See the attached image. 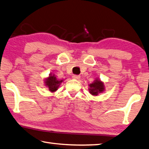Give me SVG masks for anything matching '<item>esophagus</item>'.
<instances>
[{
  "instance_id": "esophagus-1",
  "label": "esophagus",
  "mask_w": 149,
  "mask_h": 149,
  "mask_svg": "<svg viewBox=\"0 0 149 149\" xmlns=\"http://www.w3.org/2000/svg\"><path fill=\"white\" fill-rule=\"evenodd\" d=\"M72 78L73 79H75V80H79L80 77L79 76V75H73Z\"/></svg>"
}]
</instances>
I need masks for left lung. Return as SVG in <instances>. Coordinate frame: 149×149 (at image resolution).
I'll use <instances>...</instances> for the list:
<instances>
[{"label":"left lung","mask_w":149,"mask_h":149,"mask_svg":"<svg viewBox=\"0 0 149 149\" xmlns=\"http://www.w3.org/2000/svg\"><path fill=\"white\" fill-rule=\"evenodd\" d=\"M88 86H89L88 88L89 93L94 96L98 95L99 93H103L105 90V84L99 78H95L93 82L88 85Z\"/></svg>","instance_id":"left-lung-1"}]
</instances>
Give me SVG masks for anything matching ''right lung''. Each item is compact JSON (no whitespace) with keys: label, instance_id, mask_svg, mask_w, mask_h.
<instances>
[{"label":"right lung","instance_id":"add662e5","mask_svg":"<svg viewBox=\"0 0 149 149\" xmlns=\"http://www.w3.org/2000/svg\"><path fill=\"white\" fill-rule=\"evenodd\" d=\"M64 80H59L57 79L56 74L54 73H49L48 77L44 80V84L46 87L48 88V90L52 93H54L58 90L60 85L63 82Z\"/></svg>","mask_w":149,"mask_h":149}]
</instances>
